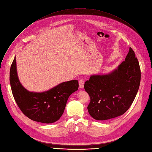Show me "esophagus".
I'll return each mask as SVG.
<instances>
[{
	"label": "esophagus",
	"instance_id": "1",
	"mask_svg": "<svg viewBox=\"0 0 152 152\" xmlns=\"http://www.w3.org/2000/svg\"><path fill=\"white\" fill-rule=\"evenodd\" d=\"M84 86V80L83 79L79 80V87L80 89L83 88Z\"/></svg>",
	"mask_w": 152,
	"mask_h": 152
}]
</instances>
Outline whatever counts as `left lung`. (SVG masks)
<instances>
[{
  "instance_id": "8db88e82",
  "label": "left lung",
  "mask_w": 152,
  "mask_h": 152,
  "mask_svg": "<svg viewBox=\"0 0 152 152\" xmlns=\"http://www.w3.org/2000/svg\"><path fill=\"white\" fill-rule=\"evenodd\" d=\"M141 70L131 48L117 68L106 74L91 75L84 84L91 102L87 107L95 120L106 121L121 116L129 108L139 89Z\"/></svg>"
}]
</instances>
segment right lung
<instances>
[{
	"label": "right lung",
	"instance_id": "obj_1",
	"mask_svg": "<svg viewBox=\"0 0 152 152\" xmlns=\"http://www.w3.org/2000/svg\"><path fill=\"white\" fill-rule=\"evenodd\" d=\"M10 80L14 98L21 112L32 121L45 124L60 118L69 96L79 88V81L72 80L61 82L45 91H29L18 78L16 56L11 66Z\"/></svg>",
	"mask_w": 152,
	"mask_h": 152
}]
</instances>
